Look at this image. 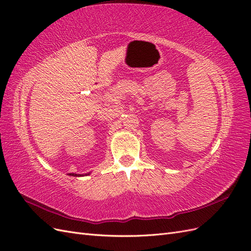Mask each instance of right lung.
Listing matches in <instances>:
<instances>
[{"mask_svg":"<svg viewBox=\"0 0 251 251\" xmlns=\"http://www.w3.org/2000/svg\"><path fill=\"white\" fill-rule=\"evenodd\" d=\"M70 175V176H74V177H77V176H81V175H77V174H69Z\"/></svg>","mask_w":251,"mask_h":251,"instance_id":"right-lung-1","label":"right lung"}]
</instances>
